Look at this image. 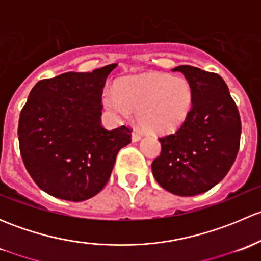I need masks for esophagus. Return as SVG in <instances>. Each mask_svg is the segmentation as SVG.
<instances>
[{
  "label": "esophagus",
  "instance_id": "esophagus-1",
  "mask_svg": "<svg viewBox=\"0 0 261 261\" xmlns=\"http://www.w3.org/2000/svg\"><path fill=\"white\" fill-rule=\"evenodd\" d=\"M141 133L139 131H133V141H139L141 139Z\"/></svg>",
  "mask_w": 261,
  "mask_h": 261
}]
</instances>
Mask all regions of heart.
I'll use <instances>...</instances> for the list:
<instances>
[{
    "instance_id": "1",
    "label": "heart",
    "mask_w": 261,
    "mask_h": 261,
    "mask_svg": "<svg viewBox=\"0 0 261 261\" xmlns=\"http://www.w3.org/2000/svg\"><path fill=\"white\" fill-rule=\"evenodd\" d=\"M193 92L183 77L145 73L118 82L117 89L103 92V105L112 114L127 117L138 114L143 127L154 133L178 128L188 117Z\"/></svg>"
}]
</instances>
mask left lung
Returning <instances> with one entry per match:
<instances>
[{
	"label": "left lung",
	"instance_id": "left-lung-1",
	"mask_svg": "<svg viewBox=\"0 0 261 261\" xmlns=\"http://www.w3.org/2000/svg\"><path fill=\"white\" fill-rule=\"evenodd\" d=\"M173 70L189 82L193 103L180 127L159 138L162 151L151 170L170 193L196 196L220 183L232 167L240 147V114L218 74L191 65Z\"/></svg>",
	"mask_w": 261,
	"mask_h": 261
}]
</instances>
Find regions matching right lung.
Masks as SVG:
<instances>
[{
	"instance_id": "obj_1",
	"label": "right lung",
	"mask_w": 261,
	"mask_h": 261,
	"mask_svg": "<svg viewBox=\"0 0 261 261\" xmlns=\"http://www.w3.org/2000/svg\"><path fill=\"white\" fill-rule=\"evenodd\" d=\"M116 67L68 72L31 89L18 118L20 152L33 180L50 196L73 202L96 196L117 152L131 143V127L106 130L101 123L102 92Z\"/></svg>"
}]
</instances>
